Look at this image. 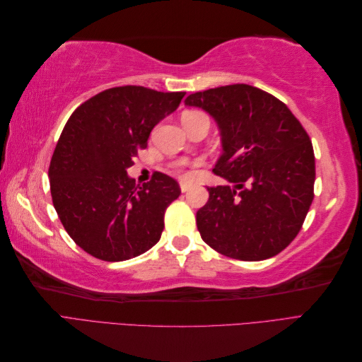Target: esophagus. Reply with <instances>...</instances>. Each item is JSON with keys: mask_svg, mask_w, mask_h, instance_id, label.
I'll use <instances>...</instances> for the list:
<instances>
[{"mask_svg": "<svg viewBox=\"0 0 362 362\" xmlns=\"http://www.w3.org/2000/svg\"><path fill=\"white\" fill-rule=\"evenodd\" d=\"M190 187H192V184H190V182H185V181H181V182H180V189H181V192H182V193L189 192V190H190Z\"/></svg>", "mask_w": 362, "mask_h": 362, "instance_id": "obj_1", "label": "esophagus"}]
</instances>
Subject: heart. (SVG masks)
Listing matches in <instances>:
<instances>
[{"mask_svg": "<svg viewBox=\"0 0 362 362\" xmlns=\"http://www.w3.org/2000/svg\"><path fill=\"white\" fill-rule=\"evenodd\" d=\"M196 115H204V113H201V112H185V113L182 115V117L196 116ZM173 169L177 170V172H182V169H184V163H175V164H173Z\"/></svg>", "mask_w": 362, "mask_h": 362, "instance_id": "obj_1", "label": "heart"}]
</instances>
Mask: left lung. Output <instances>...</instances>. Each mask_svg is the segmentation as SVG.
Masks as SVG:
<instances>
[{
  "label": "left lung",
  "instance_id": "left-lung-1",
  "mask_svg": "<svg viewBox=\"0 0 362 362\" xmlns=\"http://www.w3.org/2000/svg\"><path fill=\"white\" fill-rule=\"evenodd\" d=\"M217 122L223 152L213 172L231 185L206 187L196 213L204 242L229 258L275 257L299 234L314 199L310 136L290 108L249 84L221 86L185 98Z\"/></svg>",
  "mask_w": 362,
  "mask_h": 362
}]
</instances>
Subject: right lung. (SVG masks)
<instances>
[{"label": "right lung", "instance_id": "1", "mask_svg": "<svg viewBox=\"0 0 362 362\" xmlns=\"http://www.w3.org/2000/svg\"><path fill=\"white\" fill-rule=\"evenodd\" d=\"M185 92L141 86L107 89L68 119L49 163L52 204L62 225L87 254L125 261L154 246L164 211L181 194L161 172L144 185L127 175L152 128L177 110Z\"/></svg>", "mask_w": 362, "mask_h": 362}]
</instances>
